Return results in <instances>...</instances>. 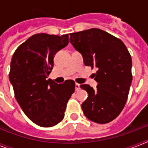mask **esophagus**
<instances>
[{"instance_id": "obj_1", "label": "esophagus", "mask_w": 148, "mask_h": 148, "mask_svg": "<svg viewBox=\"0 0 148 148\" xmlns=\"http://www.w3.org/2000/svg\"><path fill=\"white\" fill-rule=\"evenodd\" d=\"M80 89H81V88H80V84L77 83L75 84V90H76V91H78Z\"/></svg>"}]
</instances>
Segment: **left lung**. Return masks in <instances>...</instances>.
<instances>
[{
    "label": "left lung",
    "instance_id": "obj_1",
    "mask_svg": "<svg viewBox=\"0 0 148 148\" xmlns=\"http://www.w3.org/2000/svg\"><path fill=\"white\" fill-rule=\"evenodd\" d=\"M70 42L82 54L85 66L96 67L97 89L81 84L88 97L81 104L88 119L107 124L124 109L132 81V60L123 41L97 28L70 34Z\"/></svg>",
    "mask_w": 148,
    "mask_h": 148
}]
</instances>
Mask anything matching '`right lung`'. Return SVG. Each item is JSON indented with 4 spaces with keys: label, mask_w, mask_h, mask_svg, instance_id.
Instances as JSON below:
<instances>
[{
    "label": "right lung",
    "mask_w": 148,
    "mask_h": 148,
    "mask_svg": "<svg viewBox=\"0 0 148 148\" xmlns=\"http://www.w3.org/2000/svg\"><path fill=\"white\" fill-rule=\"evenodd\" d=\"M68 34H37L20 45L13 54L9 79L15 98L27 117L38 126L49 127L64 117L75 82L58 84L48 79L53 57L68 45Z\"/></svg>",
    "instance_id": "add662e5"
}]
</instances>
